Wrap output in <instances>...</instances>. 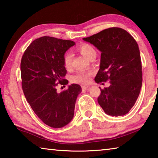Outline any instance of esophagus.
I'll use <instances>...</instances> for the list:
<instances>
[{
  "label": "esophagus",
  "instance_id": "1",
  "mask_svg": "<svg viewBox=\"0 0 158 158\" xmlns=\"http://www.w3.org/2000/svg\"><path fill=\"white\" fill-rule=\"evenodd\" d=\"M89 85H81L82 90H87L88 89H89Z\"/></svg>",
  "mask_w": 158,
  "mask_h": 158
}]
</instances>
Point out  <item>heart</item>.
<instances>
[{"instance_id":"b5f03b06","label":"heart","mask_w":158,"mask_h":158,"mask_svg":"<svg viewBox=\"0 0 158 158\" xmlns=\"http://www.w3.org/2000/svg\"><path fill=\"white\" fill-rule=\"evenodd\" d=\"M78 51L88 59H90L93 56H96V51L92 45L84 43L79 45ZM73 56L70 52H67L63 56V65L66 69H69L72 65ZM92 74V72H79L71 77V81L73 83L79 84H85L90 81V77Z\"/></svg>"}]
</instances>
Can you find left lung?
I'll use <instances>...</instances> for the list:
<instances>
[{"label":"left lung","mask_w":158,"mask_h":158,"mask_svg":"<svg viewBox=\"0 0 158 158\" xmlns=\"http://www.w3.org/2000/svg\"><path fill=\"white\" fill-rule=\"evenodd\" d=\"M101 52L96 83L109 81L101 89L99 105L106 114L121 116L127 114L137 101L142 85L139 49L134 37L124 29L109 28L83 38Z\"/></svg>","instance_id":"8db88e82"}]
</instances>
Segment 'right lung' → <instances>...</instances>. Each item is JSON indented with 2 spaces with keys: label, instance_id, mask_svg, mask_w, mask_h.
<instances>
[{
  "label": "right lung",
  "instance_id": "add662e5",
  "mask_svg": "<svg viewBox=\"0 0 158 158\" xmlns=\"http://www.w3.org/2000/svg\"><path fill=\"white\" fill-rule=\"evenodd\" d=\"M73 41L44 36L29 45L21 61L22 89L26 100L37 117L49 126H65L74 117L79 85L73 84L58 93V84L67 85L63 56Z\"/></svg>",
  "mask_w": 158,
  "mask_h": 158
}]
</instances>
